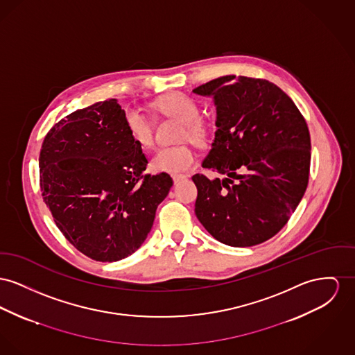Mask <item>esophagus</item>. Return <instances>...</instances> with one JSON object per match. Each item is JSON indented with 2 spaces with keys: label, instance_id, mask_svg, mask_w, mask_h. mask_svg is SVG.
Returning <instances> with one entry per match:
<instances>
[{
  "label": "esophagus",
  "instance_id": "esophagus-1",
  "mask_svg": "<svg viewBox=\"0 0 355 355\" xmlns=\"http://www.w3.org/2000/svg\"><path fill=\"white\" fill-rule=\"evenodd\" d=\"M186 178H187L186 175H173V176H172V179H173V183H175V184H176V183H179V182H182V180H183V179H186Z\"/></svg>",
  "mask_w": 355,
  "mask_h": 355
}]
</instances>
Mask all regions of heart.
<instances>
[{"mask_svg":"<svg viewBox=\"0 0 355 355\" xmlns=\"http://www.w3.org/2000/svg\"><path fill=\"white\" fill-rule=\"evenodd\" d=\"M156 107L166 116L183 122L184 129L182 130V140H189L196 145H205L209 137L207 128L199 121V110L196 105L184 95H169L162 99ZM125 126L132 140L148 149L155 142L152 122L137 109H128L125 113ZM195 163V155L187 145L163 148L157 150L152 160L150 166L157 172L169 175H180L189 171Z\"/></svg>","mask_w":355,"mask_h":355,"instance_id":"heart-1","label":"heart"}]
</instances>
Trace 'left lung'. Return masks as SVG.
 Here are the masks:
<instances>
[{
    "label": "left lung",
    "instance_id": "8db88e82",
    "mask_svg": "<svg viewBox=\"0 0 355 355\" xmlns=\"http://www.w3.org/2000/svg\"><path fill=\"white\" fill-rule=\"evenodd\" d=\"M216 109L215 137L202 166L225 175H193L195 214L211 236L248 248L276 236L308 184L311 140L293 101L265 79L226 75L198 86Z\"/></svg>",
    "mask_w": 355,
    "mask_h": 355
}]
</instances>
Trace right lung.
I'll return each mask as SVG.
<instances>
[{"instance_id": "obj_1", "label": "right lung", "mask_w": 355, "mask_h": 355, "mask_svg": "<svg viewBox=\"0 0 355 355\" xmlns=\"http://www.w3.org/2000/svg\"><path fill=\"white\" fill-rule=\"evenodd\" d=\"M117 99L76 110L48 132L39 159L52 218L72 245L95 261L135 253L149 234L173 182L142 175L148 160L125 126Z\"/></svg>"}]
</instances>
